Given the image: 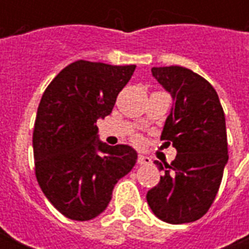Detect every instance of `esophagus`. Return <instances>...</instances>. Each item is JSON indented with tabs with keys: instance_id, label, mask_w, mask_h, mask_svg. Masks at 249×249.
<instances>
[{
	"instance_id": "34e87169",
	"label": "esophagus",
	"mask_w": 249,
	"mask_h": 249,
	"mask_svg": "<svg viewBox=\"0 0 249 249\" xmlns=\"http://www.w3.org/2000/svg\"><path fill=\"white\" fill-rule=\"evenodd\" d=\"M137 162L141 164V165H149L152 162V160L151 157L144 156V155H139V157H137Z\"/></svg>"
}]
</instances>
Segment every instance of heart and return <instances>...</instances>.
<instances>
[{
    "mask_svg": "<svg viewBox=\"0 0 249 249\" xmlns=\"http://www.w3.org/2000/svg\"><path fill=\"white\" fill-rule=\"evenodd\" d=\"M135 141H139V139H137V137H135Z\"/></svg>",
    "mask_w": 249,
    "mask_h": 249,
    "instance_id": "heart-1",
    "label": "heart"
}]
</instances>
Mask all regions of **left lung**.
I'll return each mask as SVG.
<instances>
[{
	"mask_svg": "<svg viewBox=\"0 0 249 249\" xmlns=\"http://www.w3.org/2000/svg\"><path fill=\"white\" fill-rule=\"evenodd\" d=\"M152 74L175 101L161 140L178 155L171 164L155 161L164 175L146 201L165 223H192L208 212L228 161L224 110L213 87L191 69L161 66Z\"/></svg>",
	"mask_w": 249,
	"mask_h": 249,
	"instance_id": "obj_1",
	"label": "left lung"
}]
</instances>
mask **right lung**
Segmentation results:
<instances>
[{"mask_svg": "<svg viewBox=\"0 0 249 249\" xmlns=\"http://www.w3.org/2000/svg\"><path fill=\"white\" fill-rule=\"evenodd\" d=\"M136 65L78 60L64 68L42 94L33 130L36 178L65 217L87 221L105 211L137 152L98 140V119L112 113Z\"/></svg>", "mask_w": 249, "mask_h": 249, "instance_id": "obj_1", "label": "right lung"}]
</instances>
